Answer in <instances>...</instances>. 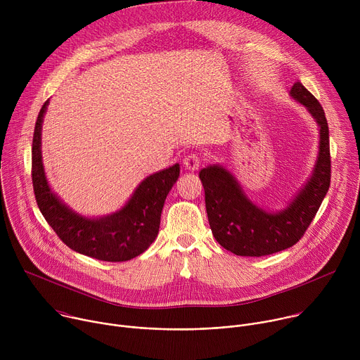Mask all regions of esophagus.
<instances>
[{"instance_id": "1", "label": "esophagus", "mask_w": 360, "mask_h": 360, "mask_svg": "<svg viewBox=\"0 0 360 360\" xmlns=\"http://www.w3.org/2000/svg\"><path fill=\"white\" fill-rule=\"evenodd\" d=\"M200 164H202V160L198 153H189V155L184 158V165L189 171H196L200 167Z\"/></svg>"}]
</instances>
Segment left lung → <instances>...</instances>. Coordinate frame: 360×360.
<instances>
[{
	"label": "left lung",
	"instance_id": "obj_1",
	"mask_svg": "<svg viewBox=\"0 0 360 360\" xmlns=\"http://www.w3.org/2000/svg\"><path fill=\"white\" fill-rule=\"evenodd\" d=\"M290 95L304 105L321 128L319 157L315 171L282 212L271 214L253 205L236 179L222 167L199 172L205 189V207L215 239L238 256H265L293 246L314 221L330 185L329 127L319 101L300 82Z\"/></svg>",
	"mask_w": 360,
	"mask_h": 360
}]
</instances>
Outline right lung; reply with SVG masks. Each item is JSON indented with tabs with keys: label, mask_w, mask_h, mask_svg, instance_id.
Returning a JSON list of instances; mask_svg holds the SVG:
<instances>
[{
	"label": "right lung",
	"mask_w": 360,
	"mask_h": 360,
	"mask_svg": "<svg viewBox=\"0 0 360 360\" xmlns=\"http://www.w3.org/2000/svg\"><path fill=\"white\" fill-rule=\"evenodd\" d=\"M48 101L38 114L32 136V188L37 205L58 238L72 250L98 261L124 262L155 240L167 195L179 176V164L143 179L125 207L114 215L86 219L71 210L48 186L41 160V125Z\"/></svg>",
	"instance_id": "1"
}]
</instances>
